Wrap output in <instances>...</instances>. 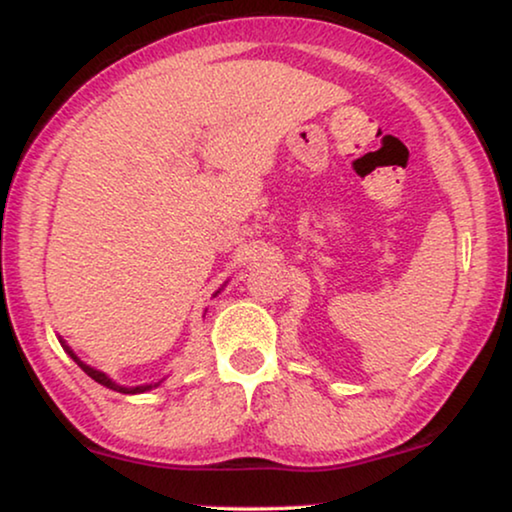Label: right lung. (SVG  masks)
Returning a JSON list of instances; mask_svg holds the SVG:
<instances>
[{"mask_svg": "<svg viewBox=\"0 0 512 512\" xmlns=\"http://www.w3.org/2000/svg\"><path fill=\"white\" fill-rule=\"evenodd\" d=\"M67 354H69V356H72V359H74L76 363H79V366H81V370H83V373H86L88 377H93V380H95V382H100V384H102V387H107V389H114V391H121V394H139V391H146V389H151V384H146V387H135V389H125V387H118V384H116V382H111L107 375H104V373H100V370L90 368V366H86V363H83V361H79V359H76V356H74V352H72V349H69V347H67Z\"/></svg>", "mask_w": 512, "mask_h": 512, "instance_id": "1", "label": "right lung"}]
</instances>
